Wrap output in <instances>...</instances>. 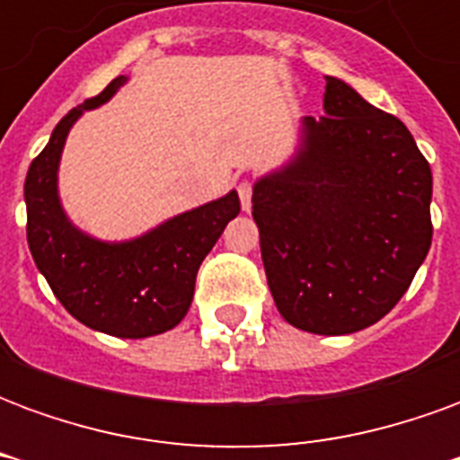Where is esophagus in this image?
Listing matches in <instances>:
<instances>
[{
    "label": "esophagus",
    "mask_w": 460,
    "mask_h": 460,
    "mask_svg": "<svg viewBox=\"0 0 460 460\" xmlns=\"http://www.w3.org/2000/svg\"><path fill=\"white\" fill-rule=\"evenodd\" d=\"M251 197H253V181L251 180H241L239 181V199L243 211L251 209Z\"/></svg>",
    "instance_id": "obj_1"
}]
</instances>
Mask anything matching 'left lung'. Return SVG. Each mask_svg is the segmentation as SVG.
<instances>
[{"label": "left lung", "instance_id": "8db88e82", "mask_svg": "<svg viewBox=\"0 0 460 460\" xmlns=\"http://www.w3.org/2000/svg\"><path fill=\"white\" fill-rule=\"evenodd\" d=\"M325 115L296 160L253 184L276 308L293 328L349 335L394 308L431 246V167L394 115L325 75Z\"/></svg>", "mask_w": 460, "mask_h": 460}]
</instances>
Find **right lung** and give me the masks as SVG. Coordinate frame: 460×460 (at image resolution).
Returning a JSON list of instances; mask_svg holds the SVG:
<instances>
[{"mask_svg": "<svg viewBox=\"0 0 460 460\" xmlns=\"http://www.w3.org/2000/svg\"><path fill=\"white\" fill-rule=\"evenodd\" d=\"M128 78L74 108L51 132L24 181L26 241L36 269L75 320L115 338H150L180 325L201 261L241 211L236 191L184 211L132 241L108 243L75 229L58 199V160L84 111L111 101Z\"/></svg>", "mask_w": 460, "mask_h": 460, "instance_id": "1", "label": "right lung"}]
</instances>
